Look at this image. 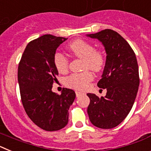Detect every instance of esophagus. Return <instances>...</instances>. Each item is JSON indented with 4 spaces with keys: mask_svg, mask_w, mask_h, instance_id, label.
Here are the masks:
<instances>
[{
    "mask_svg": "<svg viewBox=\"0 0 151 151\" xmlns=\"http://www.w3.org/2000/svg\"><path fill=\"white\" fill-rule=\"evenodd\" d=\"M76 97H79L81 94H82V93L81 91H76Z\"/></svg>",
    "mask_w": 151,
    "mask_h": 151,
    "instance_id": "esophagus-1",
    "label": "esophagus"
}]
</instances>
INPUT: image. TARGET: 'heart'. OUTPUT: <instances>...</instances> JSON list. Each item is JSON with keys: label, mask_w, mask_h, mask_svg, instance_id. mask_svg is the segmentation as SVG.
<instances>
[{"label": "heart", "mask_w": 151, "mask_h": 151, "mask_svg": "<svg viewBox=\"0 0 151 151\" xmlns=\"http://www.w3.org/2000/svg\"><path fill=\"white\" fill-rule=\"evenodd\" d=\"M68 49L74 56L83 59V69H90L99 71L104 64V57L101 51L94 50V46L88 41L82 39L73 41L68 46ZM54 63L56 69L60 73H67L69 60L63 54L57 53L54 55ZM93 79V74L90 71L82 73H75L65 79V85L69 88L76 90H83Z\"/></svg>", "instance_id": "b5f03b06"}]
</instances>
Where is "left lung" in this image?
<instances>
[{"label": "left lung", "instance_id": "left-lung-1", "mask_svg": "<svg viewBox=\"0 0 151 151\" xmlns=\"http://www.w3.org/2000/svg\"><path fill=\"white\" fill-rule=\"evenodd\" d=\"M104 45L106 58L97 86L106 89L105 97L88 93V114L91 122L101 129H113L121 123L132 108L139 86L135 54L120 35L112 29L86 35Z\"/></svg>", "mask_w": 151, "mask_h": 151}]
</instances>
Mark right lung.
<instances>
[{
  "label": "right lung",
  "mask_w": 151,
  "mask_h": 151,
  "mask_svg": "<svg viewBox=\"0 0 151 151\" xmlns=\"http://www.w3.org/2000/svg\"><path fill=\"white\" fill-rule=\"evenodd\" d=\"M67 38L45 35L30 41L18 66V82L22 105L35 125L45 131L63 129L69 121V109L76 98L66 88L60 95L52 91L58 71L54 63L57 47Z\"/></svg>",
  "instance_id": "add662e5"
}]
</instances>
